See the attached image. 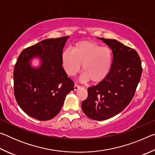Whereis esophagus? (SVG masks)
Masks as SVG:
<instances>
[{
	"label": "esophagus",
	"instance_id": "esophagus-1",
	"mask_svg": "<svg viewBox=\"0 0 155 155\" xmlns=\"http://www.w3.org/2000/svg\"><path fill=\"white\" fill-rule=\"evenodd\" d=\"M80 87H81V86L77 85V84H75L74 86V91H77V90H78V89H79Z\"/></svg>",
	"mask_w": 155,
	"mask_h": 155
}]
</instances>
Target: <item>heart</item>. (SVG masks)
Segmentation results:
<instances>
[{"label": "heart", "instance_id": "heart-1", "mask_svg": "<svg viewBox=\"0 0 155 155\" xmlns=\"http://www.w3.org/2000/svg\"><path fill=\"white\" fill-rule=\"evenodd\" d=\"M61 63L66 74L74 77L79 72L82 64L84 81L101 82L111 71L113 52L109 47L102 46L93 41H79L62 52Z\"/></svg>", "mask_w": 155, "mask_h": 155}]
</instances>
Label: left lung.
<instances>
[{
  "label": "left lung",
  "mask_w": 155,
  "mask_h": 155,
  "mask_svg": "<svg viewBox=\"0 0 155 155\" xmlns=\"http://www.w3.org/2000/svg\"><path fill=\"white\" fill-rule=\"evenodd\" d=\"M112 50L113 63L108 76L87 89L88 96L81 108L88 117L104 120L123 111L133 99L140 81L142 68L134 49L120 41L100 38Z\"/></svg>",
  "instance_id": "left-lung-1"
}]
</instances>
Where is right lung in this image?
I'll use <instances>...</instances> for the list:
<instances>
[{"label":"right lung","instance_id":"1","mask_svg":"<svg viewBox=\"0 0 155 155\" xmlns=\"http://www.w3.org/2000/svg\"><path fill=\"white\" fill-rule=\"evenodd\" d=\"M69 36L47 39L23 50L14 70V96L22 111L41 121L53 118L61 111L74 82L61 63L63 48ZM38 56L41 66L33 68L30 59Z\"/></svg>","mask_w":155,"mask_h":155}]
</instances>
